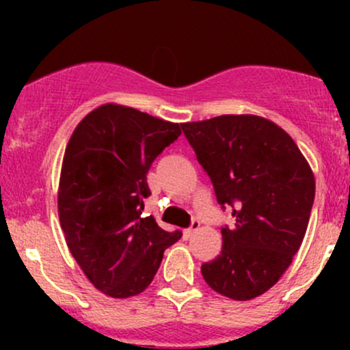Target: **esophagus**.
I'll return each mask as SVG.
<instances>
[{
  "mask_svg": "<svg viewBox=\"0 0 350 350\" xmlns=\"http://www.w3.org/2000/svg\"><path fill=\"white\" fill-rule=\"evenodd\" d=\"M198 228H200V221H198V220H193V221H191V227H189V228H185V230H183V237H185V239H189V237H191L193 234H195V232L198 230Z\"/></svg>",
  "mask_w": 350,
  "mask_h": 350,
  "instance_id": "esophagus-1",
  "label": "esophagus"
}]
</instances>
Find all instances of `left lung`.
<instances>
[{"label":"left lung","instance_id":"1","mask_svg":"<svg viewBox=\"0 0 350 350\" xmlns=\"http://www.w3.org/2000/svg\"><path fill=\"white\" fill-rule=\"evenodd\" d=\"M181 126L218 204L235 218L201 274L227 298H256L280 281L301 245L315 200L312 167L295 140L262 116L221 115Z\"/></svg>","mask_w":350,"mask_h":350}]
</instances>
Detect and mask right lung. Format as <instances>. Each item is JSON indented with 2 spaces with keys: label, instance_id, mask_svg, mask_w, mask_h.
<instances>
[{
  "label": "right lung",
  "instance_id": "right-lung-1",
  "mask_svg": "<svg viewBox=\"0 0 350 350\" xmlns=\"http://www.w3.org/2000/svg\"><path fill=\"white\" fill-rule=\"evenodd\" d=\"M179 135V123L107 103L81 120L67 144L59 220L83 273L111 298L142 293L164 250L181 239L179 230L165 232L154 217H142L147 172Z\"/></svg>",
  "mask_w": 350,
  "mask_h": 350
}]
</instances>
